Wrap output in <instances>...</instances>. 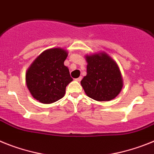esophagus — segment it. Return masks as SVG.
<instances>
[{
	"instance_id": "esophagus-1",
	"label": "esophagus",
	"mask_w": 154,
	"mask_h": 154,
	"mask_svg": "<svg viewBox=\"0 0 154 154\" xmlns=\"http://www.w3.org/2000/svg\"><path fill=\"white\" fill-rule=\"evenodd\" d=\"M75 80H76V81H78V82H80V81H81V80H82V77H81V76H80V77H79V78L75 79Z\"/></svg>"
}]
</instances>
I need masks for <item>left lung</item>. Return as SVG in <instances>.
<instances>
[{
    "mask_svg": "<svg viewBox=\"0 0 154 154\" xmlns=\"http://www.w3.org/2000/svg\"><path fill=\"white\" fill-rule=\"evenodd\" d=\"M87 75L81 81L86 95L97 101H109L119 94L122 88L121 72L107 54L86 56Z\"/></svg>",
    "mask_w": 154,
    "mask_h": 154,
    "instance_id": "8db88e82",
    "label": "left lung"
}]
</instances>
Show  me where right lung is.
I'll use <instances>...</instances> for the list:
<instances>
[{"instance_id":"add662e5","label":"right lung","mask_w":154,"mask_h":154,"mask_svg":"<svg viewBox=\"0 0 154 154\" xmlns=\"http://www.w3.org/2000/svg\"><path fill=\"white\" fill-rule=\"evenodd\" d=\"M68 54L61 48L45 51L33 61L26 72V85L32 97L43 103L61 99L72 82L69 70L64 66Z\"/></svg>"}]
</instances>
